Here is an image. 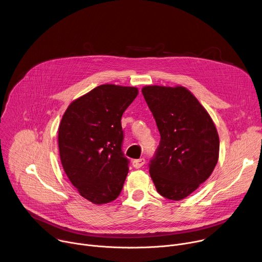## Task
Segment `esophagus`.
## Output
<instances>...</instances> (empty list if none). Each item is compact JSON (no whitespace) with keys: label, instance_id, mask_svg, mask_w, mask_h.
Listing matches in <instances>:
<instances>
[{"label":"esophagus","instance_id":"1","mask_svg":"<svg viewBox=\"0 0 262 262\" xmlns=\"http://www.w3.org/2000/svg\"><path fill=\"white\" fill-rule=\"evenodd\" d=\"M144 164H145V159H143V158L138 159V160H135V161L133 162V166H134L136 169L141 168Z\"/></svg>","mask_w":262,"mask_h":262}]
</instances>
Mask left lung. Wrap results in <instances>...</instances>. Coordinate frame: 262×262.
Listing matches in <instances>:
<instances>
[{
  "mask_svg": "<svg viewBox=\"0 0 262 262\" xmlns=\"http://www.w3.org/2000/svg\"><path fill=\"white\" fill-rule=\"evenodd\" d=\"M142 93L161 135L149 173L159 194L181 200L198 189L217 163L216 128L206 110L184 87L146 86Z\"/></svg>",
  "mask_w": 262,
  "mask_h": 262,
  "instance_id": "1",
  "label": "left lung"
}]
</instances>
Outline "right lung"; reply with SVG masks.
Instances as JSON below:
<instances>
[{
    "label": "right lung",
    "mask_w": 262,
    "mask_h": 262,
    "mask_svg": "<svg viewBox=\"0 0 262 262\" xmlns=\"http://www.w3.org/2000/svg\"><path fill=\"white\" fill-rule=\"evenodd\" d=\"M136 87L100 85L72 101L62 117L58 144L63 169L80 195L94 204L115 200L129 161L122 152L121 117Z\"/></svg>",
    "instance_id": "right-lung-1"
}]
</instances>
